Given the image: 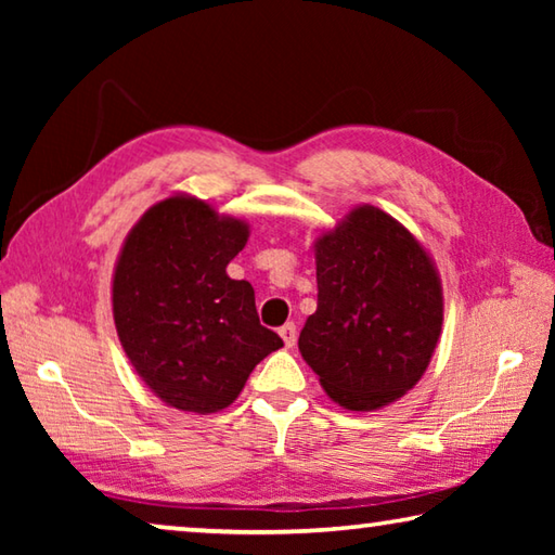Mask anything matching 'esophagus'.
Returning a JSON list of instances; mask_svg holds the SVG:
<instances>
[{"mask_svg":"<svg viewBox=\"0 0 555 555\" xmlns=\"http://www.w3.org/2000/svg\"><path fill=\"white\" fill-rule=\"evenodd\" d=\"M296 325L294 323H286V325H281L279 327V335L284 337V345L286 347H294V343H296Z\"/></svg>","mask_w":555,"mask_h":555,"instance_id":"esophagus-1","label":"esophagus"}]
</instances>
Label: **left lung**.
Listing matches in <instances>:
<instances>
[{"instance_id": "8db88e82", "label": "left lung", "mask_w": 555, "mask_h": 555, "mask_svg": "<svg viewBox=\"0 0 555 555\" xmlns=\"http://www.w3.org/2000/svg\"><path fill=\"white\" fill-rule=\"evenodd\" d=\"M318 308L298 350L327 397L350 411L399 399L426 372L443 325L434 264L413 234L357 208L315 244Z\"/></svg>"}]
</instances>
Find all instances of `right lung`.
<instances>
[{"label": "right lung", "mask_w": 555, "mask_h": 555, "mask_svg": "<svg viewBox=\"0 0 555 555\" xmlns=\"http://www.w3.org/2000/svg\"><path fill=\"white\" fill-rule=\"evenodd\" d=\"M247 224L198 198L162 201L121 247L112 311L121 347L168 406L215 413L284 340L259 323L255 288L228 276Z\"/></svg>", "instance_id": "1"}]
</instances>
